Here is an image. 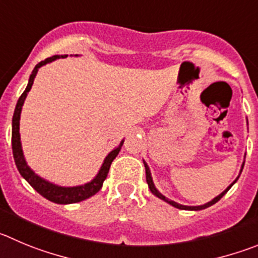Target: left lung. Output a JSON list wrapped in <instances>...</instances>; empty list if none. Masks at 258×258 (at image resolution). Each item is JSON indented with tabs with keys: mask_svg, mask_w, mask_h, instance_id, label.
Returning <instances> with one entry per match:
<instances>
[{
	"mask_svg": "<svg viewBox=\"0 0 258 258\" xmlns=\"http://www.w3.org/2000/svg\"><path fill=\"white\" fill-rule=\"evenodd\" d=\"M144 165H145V170H146V182H148V184H149V188H150V191L153 192V194L155 195L156 197H159V199H160V200H164L165 202H168V204H170V205H172V206H174V208H177V209H180V210H195V211H199V210H204V209H206V208H209V206L214 205V204H216V202H218L219 200H220L221 197L224 196V195H225V194H227L228 191H229V189H230V187H232L233 184H234L235 182H237V179H238V178H239V177H238L237 179H235L234 182H233V183L230 184V186L228 187L227 189H225V191H223V192H221V194L219 195V196H216L215 199H214V200H211L210 202H208V204H205V205H201V206H184V205H179V204H177V202L172 201V200H169V199H167V197H165V196H163V195L160 194V192H159L158 189L155 188V186H154L153 178H151V173H150V169H149L148 164H146V163L144 162ZM243 167H244V163H243V164H242V169H243Z\"/></svg>",
	"mask_w": 258,
	"mask_h": 258,
	"instance_id": "1",
	"label": "left lung"
}]
</instances>
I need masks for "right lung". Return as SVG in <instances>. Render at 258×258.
Listing matches in <instances>:
<instances>
[{"mask_svg":"<svg viewBox=\"0 0 258 258\" xmlns=\"http://www.w3.org/2000/svg\"><path fill=\"white\" fill-rule=\"evenodd\" d=\"M67 57L66 54L64 56H53L49 57V58H45L44 61L39 62L37 66L34 67L33 72H31L30 78H29V83L28 86H26L25 91L21 94V96L19 98L18 104H16L15 112H14V117H13V137H11V141H13V154H14V160H15V164L18 167L19 173L21 174V177L25 178V180L30 184L38 194L42 195L43 197H45L49 201L54 202V204H75V202H80L83 200L89 199V197L94 196L96 192L99 191L103 186V182L107 178L108 172H109V168L112 162L114 160L115 156L118 155L119 150H121L122 145H123V141L119 144L118 148H115L114 150L110 151L109 154L107 155V158L104 159V163H103L102 168H100L99 173L96 174V177L94 178L91 182L89 183L83 184V186H76V187H61V186H56V184L50 183L48 180L43 179L40 178L39 175L35 174L30 168L28 167L25 162V158H24L23 154V149H21V143H20V113H21V108H23L24 100H25L26 95L30 91L31 85L34 83V79L37 76V72L39 70V67L44 66V64L49 63V62H53L54 59L57 58H64Z\"/></svg>","mask_w":258,"mask_h":258,"instance_id":"obj_1","label":"right lung"}]
</instances>
